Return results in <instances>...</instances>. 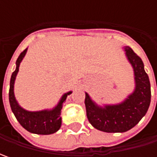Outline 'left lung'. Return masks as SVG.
I'll use <instances>...</instances> for the list:
<instances>
[{
  "label": "left lung",
  "mask_w": 157,
  "mask_h": 157,
  "mask_svg": "<svg viewBox=\"0 0 157 157\" xmlns=\"http://www.w3.org/2000/svg\"><path fill=\"white\" fill-rule=\"evenodd\" d=\"M123 48L134 70V92L121 103L104 106L97 105L86 93L85 104L89 122L95 128L106 133H123L134 128L146 114L151 100L150 82L142 60L130 47Z\"/></svg>",
  "instance_id": "left-lung-1"
}]
</instances>
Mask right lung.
<instances>
[{
	"instance_id": "1",
	"label": "right lung",
	"mask_w": 157,
	"mask_h": 157,
	"mask_svg": "<svg viewBox=\"0 0 157 157\" xmlns=\"http://www.w3.org/2000/svg\"><path fill=\"white\" fill-rule=\"evenodd\" d=\"M27 49H25L20 54L16 60V68L15 71L12 73L10 78V86H9V104L11 106V110L15 114L16 120L19 123L25 128V129L37 135H51L56 133L60 128L62 124L61 115V109L63 107V102L65 101L67 96L70 95L72 92L70 91L68 93L64 94L60 99L57 105L52 109H46L42 111L30 112L23 109L21 105L18 104L17 100H15V94H14V85L16 75L19 71V66L21 60L23 59L24 56L26 55Z\"/></svg>"
}]
</instances>
